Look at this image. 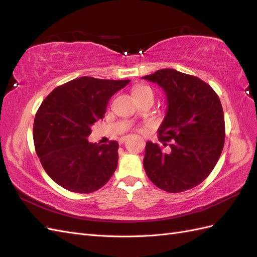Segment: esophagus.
Masks as SVG:
<instances>
[{
  "mask_svg": "<svg viewBox=\"0 0 257 257\" xmlns=\"http://www.w3.org/2000/svg\"><path fill=\"white\" fill-rule=\"evenodd\" d=\"M125 139H126L125 137H122V138H120V141H119V142H120V144H123L124 142H125Z\"/></svg>",
  "mask_w": 257,
  "mask_h": 257,
  "instance_id": "34e87169",
  "label": "esophagus"
}]
</instances>
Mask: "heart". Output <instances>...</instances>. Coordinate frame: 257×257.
<instances>
[{"label":"heart","instance_id":"b5f03b06","mask_svg":"<svg viewBox=\"0 0 257 257\" xmlns=\"http://www.w3.org/2000/svg\"><path fill=\"white\" fill-rule=\"evenodd\" d=\"M133 95L135 96V98H141L144 96H153V91L150 87L145 84H139L137 87L134 88L133 90Z\"/></svg>","mask_w":257,"mask_h":257}]
</instances>
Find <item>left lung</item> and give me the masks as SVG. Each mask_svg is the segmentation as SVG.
<instances>
[{
	"instance_id": "obj_1",
	"label": "left lung",
	"mask_w": 257,
	"mask_h": 257,
	"mask_svg": "<svg viewBox=\"0 0 257 257\" xmlns=\"http://www.w3.org/2000/svg\"><path fill=\"white\" fill-rule=\"evenodd\" d=\"M143 79L158 83L167 96V113L158 131L161 145L148 142L144 167L163 191L195 188L212 172L225 142L222 104L208 83L164 68Z\"/></svg>"
}]
</instances>
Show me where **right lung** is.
<instances>
[{
    "label": "right lung",
    "instance_id": "add662e5",
    "mask_svg": "<svg viewBox=\"0 0 257 257\" xmlns=\"http://www.w3.org/2000/svg\"><path fill=\"white\" fill-rule=\"evenodd\" d=\"M128 82L84 76L43 100L34 119V146L45 172L62 188L91 193L109 181L118 166V142L98 146L87 138L104 118L108 100Z\"/></svg>",
    "mask_w": 257,
    "mask_h": 257
}]
</instances>
